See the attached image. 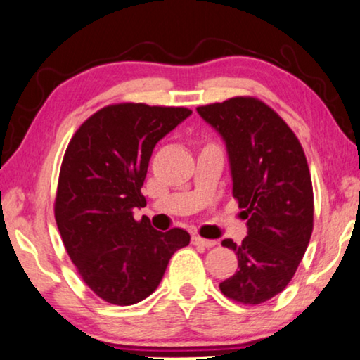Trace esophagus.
<instances>
[{
  "label": "esophagus",
  "mask_w": 360,
  "mask_h": 360,
  "mask_svg": "<svg viewBox=\"0 0 360 360\" xmlns=\"http://www.w3.org/2000/svg\"><path fill=\"white\" fill-rule=\"evenodd\" d=\"M192 245H199V246L210 248V246H215L217 241H214V240H207V238H202V236H199V235H194V236H192Z\"/></svg>",
  "instance_id": "esophagus-1"
}]
</instances>
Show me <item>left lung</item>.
Returning a JSON list of instances; mask_svg holds the SVG:
<instances>
[{"instance_id": "obj_1", "label": "left lung", "mask_w": 360, "mask_h": 360, "mask_svg": "<svg viewBox=\"0 0 360 360\" xmlns=\"http://www.w3.org/2000/svg\"><path fill=\"white\" fill-rule=\"evenodd\" d=\"M197 112L224 136L233 197L248 220V236L236 245L238 271L220 283L225 297L259 305L292 281L313 231V186L305 151L279 114L261 99L236 96Z\"/></svg>"}]
</instances>
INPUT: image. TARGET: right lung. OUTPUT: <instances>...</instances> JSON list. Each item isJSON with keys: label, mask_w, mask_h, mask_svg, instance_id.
Instances as JSON below:
<instances>
[{"label": "right lung", "mask_w": 360, "mask_h": 360, "mask_svg": "<svg viewBox=\"0 0 360 360\" xmlns=\"http://www.w3.org/2000/svg\"><path fill=\"white\" fill-rule=\"evenodd\" d=\"M192 114L187 108L110 104L79 125L60 168L55 220L65 250L104 302L134 305L155 292L174 251L189 245L182 229L158 231L134 219L155 145Z\"/></svg>", "instance_id": "1"}]
</instances>
